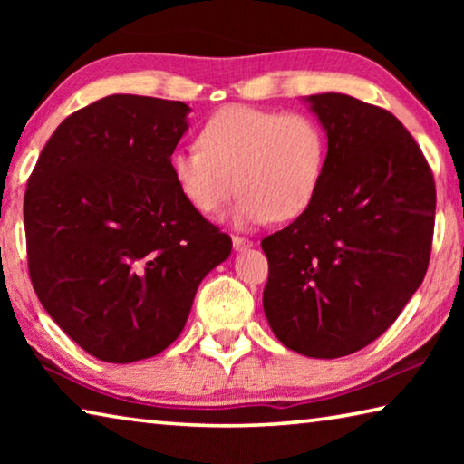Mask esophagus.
<instances>
[{
	"label": "esophagus",
	"instance_id": "34e87169",
	"mask_svg": "<svg viewBox=\"0 0 464 464\" xmlns=\"http://www.w3.org/2000/svg\"><path fill=\"white\" fill-rule=\"evenodd\" d=\"M251 246H254V241L247 239V237H237V235H235V237H233V249L235 251H246Z\"/></svg>",
	"mask_w": 464,
	"mask_h": 464
}]
</instances>
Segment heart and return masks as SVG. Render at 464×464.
<instances>
[{
	"label": "heart",
	"instance_id": "heart-1",
	"mask_svg": "<svg viewBox=\"0 0 464 464\" xmlns=\"http://www.w3.org/2000/svg\"><path fill=\"white\" fill-rule=\"evenodd\" d=\"M198 145L169 155V176L200 215H213L239 188L225 217L239 227L301 217L325 178V132L301 112L229 104L202 124Z\"/></svg>",
	"mask_w": 464,
	"mask_h": 464
}]
</instances>
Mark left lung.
<instances>
[{"label": "left lung", "instance_id": "obj_1", "mask_svg": "<svg viewBox=\"0 0 464 464\" xmlns=\"http://www.w3.org/2000/svg\"><path fill=\"white\" fill-rule=\"evenodd\" d=\"M304 102L327 137L315 202L262 241L264 313L288 350L354 354L399 317L426 276L436 188L413 137L387 110L348 93Z\"/></svg>", "mask_w": 464, "mask_h": 464}]
</instances>
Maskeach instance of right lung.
<instances>
[{
    "label": "right lung",
    "mask_w": 464,
    "mask_h": 464,
    "mask_svg": "<svg viewBox=\"0 0 464 464\" xmlns=\"http://www.w3.org/2000/svg\"><path fill=\"white\" fill-rule=\"evenodd\" d=\"M190 106L114 93L77 110L28 179L30 280L63 332L104 362L151 358L182 334L231 237L178 192L168 160Z\"/></svg>",
    "instance_id": "obj_1"
}]
</instances>
